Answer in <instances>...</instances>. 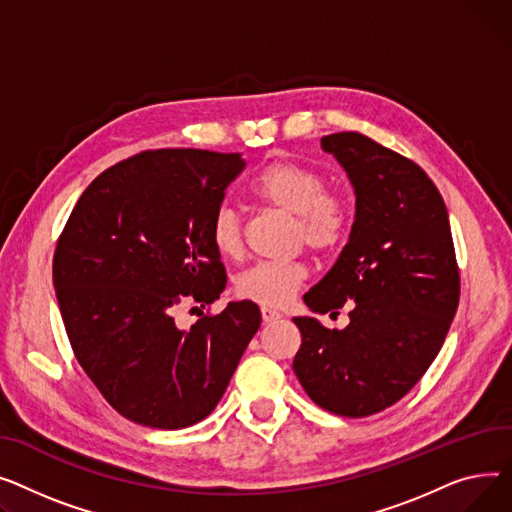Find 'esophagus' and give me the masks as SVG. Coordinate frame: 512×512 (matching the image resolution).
<instances>
[{"label": "esophagus", "instance_id": "obj_1", "mask_svg": "<svg viewBox=\"0 0 512 512\" xmlns=\"http://www.w3.org/2000/svg\"><path fill=\"white\" fill-rule=\"evenodd\" d=\"M260 316H262V322H264V324H268V322H275V320H279V318H281V314H279V312H275V310H268V308H262V310H260Z\"/></svg>", "mask_w": 512, "mask_h": 512}]
</instances>
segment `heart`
Masks as SVG:
<instances>
[{
	"label": "heart",
	"mask_w": 512,
	"mask_h": 512,
	"mask_svg": "<svg viewBox=\"0 0 512 512\" xmlns=\"http://www.w3.org/2000/svg\"><path fill=\"white\" fill-rule=\"evenodd\" d=\"M256 200L293 217V244L314 256L333 254L349 229L347 200L326 190L320 171L297 161L281 159L266 165L250 186ZM210 244L223 258H239L244 252V219L227 202L219 204L208 223ZM306 281L299 262H258L235 277L233 291L239 299L264 308H281Z\"/></svg>",
	"instance_id": "heart-1"
}]
</instances>
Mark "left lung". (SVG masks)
I'll return each instance as SVG.
<instances>
[{"mask_svg":"<svg viewBox=\"0 0 512 512\" xmlns=\"http://www.w3.org/2000/svg\"><path fill=\"white\" fill-rule=\"evenodd\" d=\"M320 142L349 173L355 221L337 264L304 302L339 314L349 301L351 322L330 330L293 318L302 333L293 372L322 409L368 417L401 401L434 362L461 275L444 200L422 167L362 132Z\"/></svg>","mask_w":512,"mask_h":512,"instance_id":"8db88e82","label":"left lung"}]
</instances>
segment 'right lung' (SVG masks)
<instances>
[{"instance_id":"obj_1","label":"right lung","mask_w":512,"mask_h":512,"mask_svg":"<svg viewBox=\"0 0 512 512\" xmlns=\"http://www.w3.org/2000/svg\"><path fill=\"white\" fill-rule=\"evenodd\" d=\"M244 167L239 153L142 150L95 177L57 237L53 285L72 351L130 422H200L260 328L252 302L198 310L188 330L175 322L179 306L206 308L225 289L208 223Z\"/></svg>"}]
</instances>
